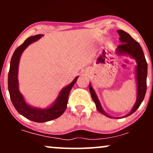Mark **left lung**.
I'll return each mask as SVG.
<instances>
[{
  "label": "left lung",
  "instance_id": "8db88e82",
  "mask_svg": "<svg viewBox=\"0 0 153 153\" xmlns=\"http://www.w3.org/2000/svg\"><path fill=\"white\" fill-rule=\"evenodd\" d=\"M117 32L119 35V40L122 45H119L117 48V53L119 55H129L131 58L134 59L137 62L136 69H135V76H136L137 82V100L134 106L132 107L130 112L128 114L124 116V117H127L131 115L139 108L144 98H145V93L147 90V63L145 59V54L143 50L140 47V44L136 42L128 33L123 30H117ZM89 89L92 97L93 101L96 104V108L100 113L102 114L113 118L111 116L103 110L100 103L98 96L96 92L93 88L91 84H89Z\"/></svg>",
  "mask_w": 153,
  "mask_h": 153
}]
</instances>
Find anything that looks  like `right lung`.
Returning <instances> with one entry per match:
<instances>
[{
    "instance_id": "1",
    "label": "right lung",
    "mask_w": 153,
    "mask_h": 153,
    "mask_svg": "<svg viewBox=\"0 0 153 153\" xmlns=\"http://www.w3.org/2000/svg\"><path fill=\"white\" fill-rule=\"evenodd\" d=\"M42 36L43 34H37L27 38L25 42L15 50L10 59L8 78V91L10 100L17 111L29 120L40 123L49 122L58 118L64 113L67 108L70 92L78 78V76H77L71 83L63 88L57 99L50 106L45 108H37L31 106L26 102L19 88L18 73L20 57L26 47L34 42L37 41Z\"/></svg>"
}]
</instances>
